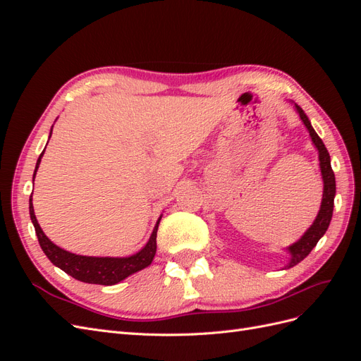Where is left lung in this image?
<instances>
[{"instance_id": "left-lung-1", "label": "left lung", "mask_w": 361, "mask_h": 361, "mask_svg": "<svg viewBox=\"0 0 361 361\" xmlns=\"http://www.w3.org/2000/svg\"><path fill=\"white\" fill-rule=\"evenodd\" d=\"M297 111L300 113V117L304 122V125L307 126L312 141L314 143V146L318 147L319 150V162H321V173H322V179H324V197H322V204H321V211L316 216L314 223L310 226V228L307 232L304 233V236L300 239L298 243H295L293 245L289 247V251L292 255V259L289 262L288 268H292L300 262L307 257L310 255V251L316 247L319 239L324 236V233L326 232V228L330 226L331 216H333V207H334V195H336V178H334V171L331 169L330 164V154L326 150L325 145L322 143V140L319 138V135L314 133V129L312 128L307 116L304 114V111L298 105Z\"/></svg>"}]
</instances>
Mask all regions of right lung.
<instances>
[{
  "instance_id": "obj_1",
  "label": "right lung",
  "mask_w": 361,
  "mask_h": 361,
  "mask_svg": "<svg viewBox=\"0 0 361 361\" xmlns=\"http://www.w3.org/2000/svg\"><path fill=\"white\" fill-rule=\"evenodd\" d=\"M43 152L37 159L36 171L40 164ZM32 180H35V176H32ZM30 216H31L32 226H35V231L43 253L48 256V259L54 265L63 269L66 274L72 276L73 279L84 283L104 285V286L116 285V283L122 281L128 276L134 274V272L149 267L157 253V232H158V224L161 218L154 228V233H152L149 243L143 250L138 251L137 255L129 256V257H89V256H78V255L69 253V251L61 250L60 247H57L56 244H52L49 241L36 220L35 209H32V203H31V195H30Z\"/></svg>"
}]
</instances>
